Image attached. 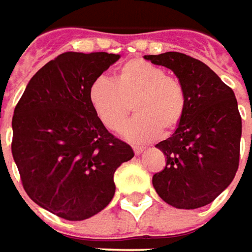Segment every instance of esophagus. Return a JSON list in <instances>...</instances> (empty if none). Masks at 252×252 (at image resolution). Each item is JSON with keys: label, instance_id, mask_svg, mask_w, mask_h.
I'll return each instance as SVG.
<instances>
[{"label": "esophagus", "instance_id": "esophagus-1", "mask_svg": "<svg viewBox=\"0 0 252 252\" xmlns=\"http://www.w3.org/2000/svg\"><path fill=\"white\" fill-rule=\"evenodd\" d=\"M133 149H134L135 155H141V153L144 152V148H142V146H133Z\"/></svg>", "mask_w": 252, "mask_h": 252}]
</instances>
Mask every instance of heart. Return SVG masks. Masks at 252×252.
I'll return each instance as SVG.
<instances>
[{"label":"heart","mask_w":252,"mask_h":252,"mask_svg":"<svg viewBox=\"0 0 252 252\" xmlns=\"http://www.w3.org/2000/svg\"><path fill=\"white\" fill-rule=\"evenodd\" d=\"M88 94L96 117L111 131L122 129L133 106L137 117L123 134L134 142H148L158 133L168 134L186 115L183 84L167 76L163 67L144 60L123 63L114 80L104 76L94 80Z\"/></svg>","instance_id":"obj_1"}]
</instances>
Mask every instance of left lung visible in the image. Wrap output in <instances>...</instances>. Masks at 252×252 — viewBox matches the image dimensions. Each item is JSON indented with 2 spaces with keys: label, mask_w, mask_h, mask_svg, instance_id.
Segmentation results:
<instances>
[{
  "label": "left lung",
  "mask_w": 252,
  "mask_h": 252,
  "mask_svg": "<svg viewBox=\"0 0 252 252\" xmlns=\"http://www.w3.org/2000/svg\"><path fill=\"white\" fill-rule=\"evenodd\" d=\"M144 58L171 69L187 94L183 121L156 145L167 156V164L153 175V187L174 208H202L231 185L239 167L242 117L235 94L192 57L168 51Z\"/></svg>",
  "instance_id": "8db88e82"
}]
</instances>
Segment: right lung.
Here are the masks:
<instances>
[{
    "label": "right lung",
    "mask_w": 252,
    "mask_h": 252,
    "mask_svg": "<svg viewBox=\"0 0 252 252\" xmlns=\"http://www.w3.org/2000/svg\"><path fill=\"white\" fill-rule=\"evenodd\" d=\"M121 58L108 53L58 55L30 80L12 119V155L32 201L53 215L81 221L115 194L114 174L134 152L96 117L94 80Z\"/></svg>",
    "instance_id": "obj_1"
}]
</instances>
